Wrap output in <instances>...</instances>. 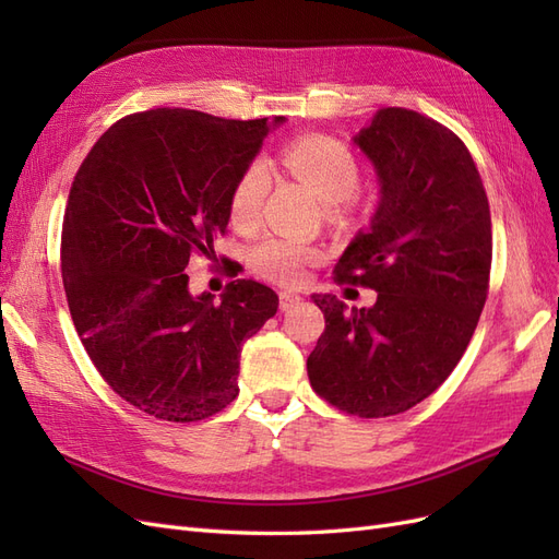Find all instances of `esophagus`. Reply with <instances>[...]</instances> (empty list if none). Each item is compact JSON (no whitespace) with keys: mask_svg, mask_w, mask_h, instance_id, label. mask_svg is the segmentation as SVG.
<instances>
[{"mask_svg":"<svg viewBox=\"0 0 559 559\" xmlns=\"http://www.w3.org/2000/svg\"><path fill=\"white\" fill-rule=\"evenodd\" d=\"M300 302V296L294 292H280V310H292Z\"/></svg>","mask_w":559,"mask_h":559,"instance_id":"34e87169","label":"esophagus"}]
</instances>
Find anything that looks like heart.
I'll use <instances>...</instances> for the list:
<instances>
[{
	"mask_svg": "<svg viewBox=\"0 0 559 559\" xmlns=\"http://www.w3.org/2000/svg\"><path fill=\"white\" fill-rule=\"evenodd\" d=\"M282 163L298 181L312 189V193L324 202V214L329 222H349L357 212V195L354 189L359 183V163L352 148L329 134H308L294 140L282 151ZM270 189V170L263 160H251L235 179L230 189V222L235 228L251 230L261 222L263 202ZM249 265L265 280L280 284H294L302 277L308 263L317 261L321 251L308 242L267 235V238L251 245Z\"/></svg>",
	"mask_w": 559,
	"mask_h": 559,
	"instance_id": "b5f03b06",
	"label": "heart"
}]
</instances>
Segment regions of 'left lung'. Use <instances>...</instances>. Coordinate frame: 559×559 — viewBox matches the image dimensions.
Returning <instances> with one entry per match:
<instances>
[{
	"instance_id": "left-lung-1",
	"label": "left lung",
	"mask_w": 559,
	"mask_h": 559,
	"mask_svg": "<svg viewBox=\"0 0 559 559\" xmlns=\"http://www.w3.org/2000/svg\"><path fill=\"white\" fill-rule=\"evenodd\" d=\"M376 165L380 205L335 265L373 308L314 294L326 329L308 357L314 392L357 417L405 413L441 386L478 326L492 267V218L478 167L452 130L386 107L354 138Z\"/></svg>"
}]
</instances>
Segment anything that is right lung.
Wrapping results in <instances>:
<instances>
[{"label":"right lung","instance_id":"1","mask_svg":"<svg viewBox=\"0 0 559 559\" xmlns=\"http://www.w3.org/2000/svg\"><path fill=\"white\" fill-rule=\"evenodd\" d=\"M284 121L148 109L116 121L83 158L62 222V282L97 373L146 415L198 421L238 396L240 352L277 312L265 284L193 296L191 257L226 235L230 189ZM238 277V270H228Z\"/></svg>","mask_w":559,"mask_h":559}]
</instances>
